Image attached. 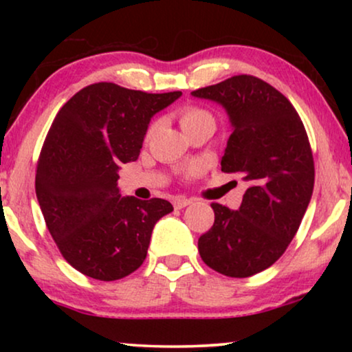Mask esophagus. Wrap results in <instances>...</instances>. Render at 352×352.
<instances>
[{
	"label": "esophagus",
	"instance_id": "esophagus-1",
	"mask_svg": "<svg viewBox=\"0 0 352 352\" xmlns=\"http://www.w3.org/2000/svg\"><path fill=\"white\" fill-rule=\"evenodd\" d=\"M173 205H175L176 210H181V208H186L187 205H190V200L186 199V197H177V199H175V201H173Z\"/></svg>",
	"mask_w": 352,
	"mask_h": 352
}]
</instances>
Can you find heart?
Masks as SVG:
<instances>
[{"mask_svg":"<svg viewBox=\"0 0 352 352\" xmlns=\"http://www.w3.org/2000/svg\"><path fill=\"white\" fill-rule=\"evenodd\" d=\"M179 123H181V128L184 129V133L187 134L189 131H192V129H197L201 126L214 128V117L210 110L199 107V105H186V107H182L179 110ZM153 128H155V124H152V126L148 128L147 136H151L153 133ZM200 171H201L200 165H192L186 170V176L187 177L197 176Z\"/></svg>","mask_w":352,"mask_h":352,"instance_id":"heart-1","label":"heart"}]
</instances>
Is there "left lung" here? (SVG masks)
Instances as JSON below:
<instances>
[{
  "label": "left lung",
  "instance_id": "8db88e82",
  "mask_svg": "<svg viewBox=\"0 0 352 352\" xmlns=\"http://www.w3.org/2000/svg\"><path fill=\"white\" fill-rule=\"evenodd\" d=\"M192 96L226 109L234 131L221 170L247 184L237 211L211 204L214 223L199 239L200 256L223 276H254L285 253L309 205L314 158L305 124L280 91L253 75L230 76Z\"/></svg>",
  "mask_w": 352,
  "mask_h": 352
}]
</instances>
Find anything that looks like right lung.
Instances as JSON below:
<instances>
[{
  "instance_id": "right-lung-1",
  "label": "right lung",
  "mask_w": 352,
  "mask_h": 352,
  "mask_svg": "<svg viewBox=\"0 0 352 352\" xmlns=\"http://www.w3.org/2000/svg\"><path fill=\"white\" fill-rule=\"evenodd\" d=\"M181 91L151 94L94 83L62 105L36 165L35 190L47 230L65 261L98 280L141 267L152 229L173 205L122 197L118 165L138 160L148 122Z\"/></svg>"
}]
</instances>
